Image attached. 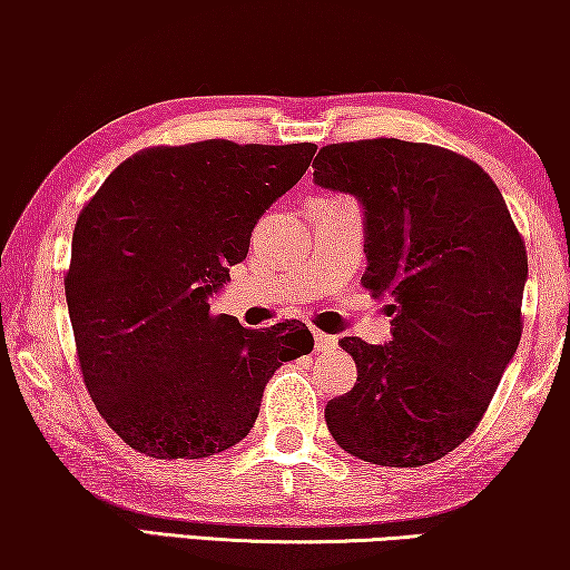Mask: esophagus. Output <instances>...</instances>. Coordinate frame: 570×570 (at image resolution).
Here are the masks:
<instances>
[{"label": "esophagus", "instance_id": "34e87169", "mask_svg": "<svg viewBox=\"0 0 570 570\" xmlns=\"http://www.w3.org/2000/svg\"><path fill=\"white\" fill-rule=\"evenodd\" d=\"M314 345H316V353H326V350H332L334 345H337V337H334V334L314 332Z\"/></svg>", "mask_w": 570, "mask_h": 570}]
</instances>
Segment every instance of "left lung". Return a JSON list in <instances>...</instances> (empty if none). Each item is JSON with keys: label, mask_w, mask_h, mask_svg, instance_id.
Wrapping results in <instances>:
<instances>
[{"label": "left lung", "mask_w": 570, "mask_h": 570, "mask_svg": "<svg viewBox=\"0 0 570 570\" xmlns=\"http://www.w3.org/2000/svg\"><path fill=\"white\" fill-rule=\"evenodd\" d=\"M314 184L361 202V283L392 316L386 345L340 340L357 381L326 404V428L363 462L431 464L470 439L517 353L524 240L493 178L435 145H326Z\"/></svg>", "instance_id": "obj_1"}]
</instances>
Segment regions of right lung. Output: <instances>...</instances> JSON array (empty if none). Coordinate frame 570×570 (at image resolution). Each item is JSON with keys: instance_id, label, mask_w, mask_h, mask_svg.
<instances>
[{"instance_id": "right-lung-1", "label": "right lung", "mask_w": 570, "mask_h": 570, "mask_svg": "<svg viewBox=\"0 0 570 570\" xmlns=\"http://www.w3.org/2000/svg\"><path fill=\"white\" fill-rule=\"evenodd\" d=\"M316 145L230 139L124 160L77 217L65 277L85 386L139 454L202 459L246 439L279 365L314 350L301 322L246 330L209 314L259 217Z\"/></svg>"}]
</instances>
